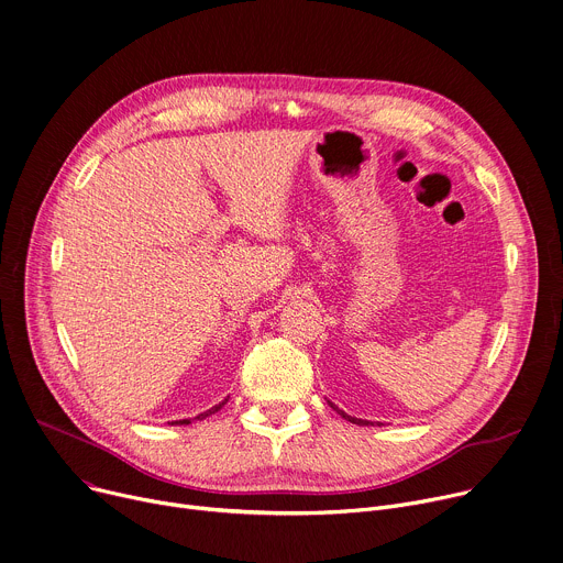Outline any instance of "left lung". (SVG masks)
<instances>
[{"label": "left lung", "instance_id": "obj_1", "mask_svg": "<svg viewBox=\"0 0 563 563\" xmlns=\"http://www.w3.org/2000/svg\"><path fill=\"white\" fill-rule=\"evenodd\" d=\"M329 405H331V407H333V409H335V411H338V413H340V416H342V418H344V420H349V422H353V424H360V427H366V424H373V422H371V420H362V418H355V416H349V413H344V411H342V409H338V407H335V405H333V402H331V400H329ZM378 424H383V422H378Z\"/></svg>", "mask_w": 563, "mask_h": 563}]
</instances>
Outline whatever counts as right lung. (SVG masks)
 <instances>
[{"label":"right lung","mask_w":563,"mask_h":563,"mask_svg":"<svg viewBox=\"0 0 563 563\" xmlns=\"http://www.w3.org/2000/svg\"><path fill=\"white\" fill-rule=\"evenodd\" d=\"M225 402H228V400H223V402H219V405H214V407H212V409H208V411H203V413H199V416H197V418H208V416H212V413H214V411H219V409H221V407H223V405H225ZM176 422H178V424H190V420H176Z\"/></svg>","instance_id":"right-lung-1"}]
</instances>
